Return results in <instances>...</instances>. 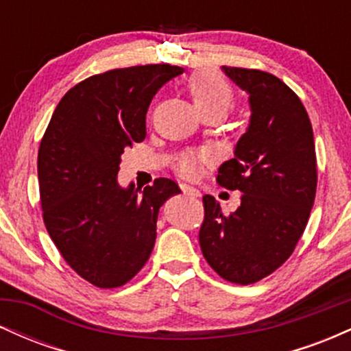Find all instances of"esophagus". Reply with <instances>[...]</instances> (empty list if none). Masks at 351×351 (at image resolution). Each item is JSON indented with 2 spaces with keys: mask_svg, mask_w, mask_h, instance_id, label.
<instances>
[{
  "mask_svg": "<svg viewBox=\"0 0 351 351\" xmlns=\"http://www.w3.org/2000/svg\"><path fill=\"white\" fill-rule=\"evenodd\" d=\"M180 188H181V191L184 193V195H188V196H199V191H198V189H196L195 186H191V184L181 183V184H180Z\"/></svg>",
  "mask_w": 351,
  "mask_h": 351,
  "instance_id": "esophagus-1",
  "label": "esophagus"
}]
</instances>
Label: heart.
<instances>
[{"mask_svg":"<svg viewBox=\"0 0 351 351\" xmlns=\"http://www.w3.org/2000/svg\"><path fill=\"white\" fill-rule=\"evenodd\" d=\"M189 92L195 100V106L203 112L216 110L226 115L236 102L234 88L223 75L215 71H198L189 77ZM208 152L199 153H183L176 160V167L184 176H193L198 171V163L208 160Z\"/></svg>","mask_w":351,"mask_h":351,"instance_id":"heart-1","label":"heart"}]
</instances>
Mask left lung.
<instances>
[{"mask_svg":"<svg viewBox=\"0 0 351 351\" xmlns=\"http://www.w3.org/2000/svg\"><path fill=\"white\" fill-rule=\"evenodd\" d=\"M223 71L249 94L251 120L216 180L243 196L231 215L203 196L199 245L217 276L249 285L279 269L304 234L317 191L315 143L304 104L279 77L243 67Z\"/></svg>","mask_w":351,"mask_h":351,"instance_id":"8db88e82","label":"left lung"}]
</instances>
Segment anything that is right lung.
<instances>
[{
    "mask_svg": "<svg viewBox=\"0 0 351 351\" xmlns=\"http://www.w3.org/2000/svg\"><path fill=\"white\" fill-rule=\"evenodd\" d=\"M183 69L170 64L112 69L60 99L38 153L43 219L60 256L100 289L127 284L147 264L162 204L180 188L156 178L140 195L117 183L120 156L143 142L153 95Z\"/></svg>",
    "mask_w": 351,
    "mask_h": 351,
    "instance_id": "1",
    "label": "right lung"
}]
</instances>
